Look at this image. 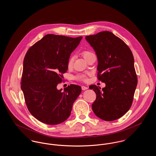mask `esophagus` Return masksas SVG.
Here are the masks:
<instances>
[{
	"mask_svg": "<svg viewBox=\"0 0 156 156\" xmlns=\"http://www.w3.org/2000/svg\"><path fill=\"white\" fill-rule=\"evenodd\" d=\"M81 88L82 90H86V89H88V87H85V86H82Z\"/></svg>",
	"mask_w": 156,
	"mask_h": 156,
	"instance_id": "1",
	"label": "esophagus"
}]
</instances>
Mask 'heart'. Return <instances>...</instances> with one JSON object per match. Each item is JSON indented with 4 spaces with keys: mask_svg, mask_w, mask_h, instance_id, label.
Instances as JSON below:
<instances>
[{
    "mask_svg": "<svg viewBox=\"0 0 156 156\" xmlns=\"http://www.w3.org/2000/svg\"><path fill=\"white\" fill-rule=\"evenodd\" d=\"M92 53L91 52H90V51H83V52H82V55H83V57L85 58V59H86L88 57H89V55H92ZM74 57H73V56L69 58L68 61V67H71L73 66V63H74ZM78 78L80 80L83 81H87V76L85 75H82L79 76Z\"/></svg>",
    "mask_w": 156,
    "mask_h": 156,
    "instance_id": "heart-1",
    "label": "heart"
}]
</instances>
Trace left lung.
Returning <instances> with one entry per match:
<instances>
[{
    "label": "left lung",
    "instance_id": "1",
    "mask_svg": "<svg viewBox=\"0 0 156 156\" xmlns=\"http://www.w3.org/2000/svg\"><path fill=\"white\" fill-rule=\"evenodd\" d=\"M85 39L97 54L98 78L106 84L102 89L89 86L97 95L92 110L104 120L118 119L130 108L137 84L133 54L122 40L108 31Z\"/></svg>",
    "mask_w": 156,
    "mask_h": 156
}]
</instances>
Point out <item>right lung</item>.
Wrapping results in <instances>:
<instances>
[{
    "label": "right lung",
    "instance_id": "add662e5",
    "mask_svg": "<svg viewBox=\"0 0 156 156\" xmlns=\"http://www.w3.org/2000/svg\"><path fill=\"white\" fill-rule=\"evenodd\" d=\"M82 38L47 34L24 57L21 89L30 113L44 123L54 125L66 120L81 92L77 85L71 84L63 92L57 86L62 81L70 55Z\"/></svg>",
    "mask_w": 156,
    "mask_h": 156
}]
</instances>
